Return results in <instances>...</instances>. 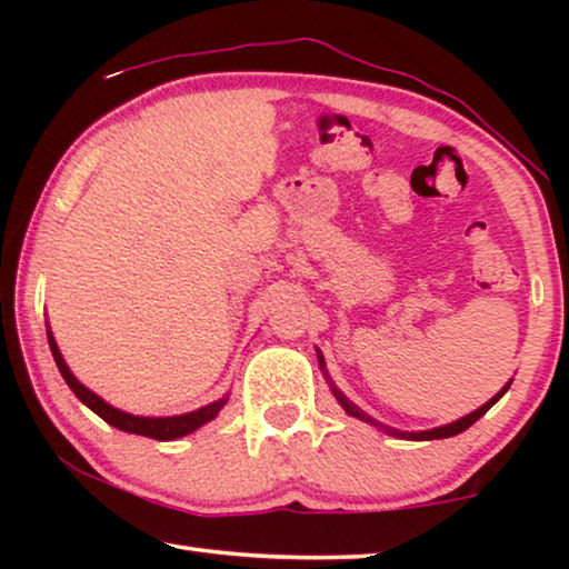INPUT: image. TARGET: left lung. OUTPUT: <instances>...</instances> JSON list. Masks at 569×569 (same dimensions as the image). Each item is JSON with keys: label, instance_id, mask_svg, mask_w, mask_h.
<instances>
[{"label": "left lung", "instance_id": "left-lung-1", "mask_svg": "<svg viewBox=\"0 0 569 569\" xmlns=\"http://www.w3.org/2000/svg\"><path fill=\"white\" fill-rule=\"evenodd\" d=\"M319 353V366H321V371H323V377H326V381H329V387H331V393L336 397V401L341 403V409L349 413V417H356V419H361V421H366V423H371V427H377V429H381V431H387V435H391V437H399V439H411V441H431V439H447V437H457V435H461V431L465 429H469L471 423H475L477 419H481L485 417V413L495 407V403L505 397L507 393V389L512 387V379H509L502 389H499L492 399H489L487 403H481L479 409H475L471 413H467V417H461V419H457V421H451V423H445V427H435V429H427V431H401V429H391V427H383L381 421H377V419H371L369 413L366 411H361L359 407H356V403L346 397V393L341 391V389H336V383L331 381V377H329V371H326V361H323V353L321 351H316Z\"/></svg>", "mask_w": 569, "mask_h": 569}]
</instances>
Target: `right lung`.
<instances>
[{
    "instance_id": "right-lung-1",
    "label": "right lung",
    "mask_w": 569,
    "mask_h": 569,
    "mask_svg": "<svg viewBox=\"0 0 569 569\" xmlns=\"http://www.w3.org/2000/svg\"><path fill=\"white\" fill-rule=\"evenodd\" d=\"M47 341H50V349H52L57 369H60L62 379L67 381V387L74 391V397L80 399L84 407L98 413L100 419L108 421L110 427L120 429V431H128V435L150 437V439H158V441L180 439V437L190 435V431L200 429L203 423L213 421L220 413V409H223L228 403V393H226V397L210 401V403H206V407H200L196 411H188V413H176V417H134V413H130V411H122L118 407H112V403H108L102 397H98V393L90 391L88 387H84V383H80V379H77L74 373L70 371V366H67L60 346H57L54 336H52L50 323H47Z\"/></svg>"
}]
</instances>
